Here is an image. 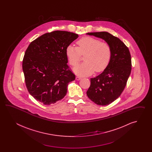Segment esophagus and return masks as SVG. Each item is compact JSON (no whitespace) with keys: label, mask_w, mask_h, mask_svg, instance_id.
<instances>
[{"label":"esophagus","mask_w":152,"mask_h":152,"mask_svg":"<svg viewBox=\"0 0 152 152\" xmlns=\"http://www.w3.org/2000/svg\"><path fill=\"white\" fill-rule=\"evenodd\" d=\"M75 79H76L77 80H80V79H81V77H78V76H77V77H75Z\"/></svg>","instance_id":"esophagus-1"}]
</instances>
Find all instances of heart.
<instances>
[{"mask_svg":"<svg viewBox=\"0 0 152 152\" xmlns=\"http://www.w3.org/2000/svg\"><path fill=\"white\" fill-rule=\"evenodd\" d=\"M78 47L69 45L66 53L69 62L75 66L80 61L81 55L84 62L77 65L73 71L80 76H88L96 72L103 71L109 65L111 56L110 46L106 42L92 37H85L77 42Z\"/></svg>","mask_w":152,"mask_h":152,"instance_id":"1","label":"heart"}]
</instances>
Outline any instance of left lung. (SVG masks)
I'll return each mask as SVG.
<instances>
[{
  "instance_id": "1",
  "label": "left lung",
  "mask_w": 152,
  "mask_h": 152,
  "mask_svg": "<svg viewBox=\"0 0 152 152\" xmlns=\"http://www.w3.org/2000/svg\"><path fill=\"white\" fill-rule=\"evenodd\" d=\"M86 35L103 39L111 49L109 65L101 74L91 78L90 86L86 92L87 97L94 103L107 105L120 97L126 86L132 70L129 49L120 39L106 31Z\"/></svg>"
}]
</instances>
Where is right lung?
Returning a JSON list of instances; mask_svg holds the SVG:
<instances>
[{"mask_svg":"<svg viewBox=\"0 0 152 152\" xmlns=\"http://www.w3.org/2000/svg\"><path fill=\"white\" fill-rule=\"evenodd\" d=\"M79 37L66 31L46 33L30 43L23 60L27 89L45 105L54 104L65 97L75 75L68 69L66 48Z\"/></svg>","mask_w":152,"mask_h":152,"instance_id":"add662e5","label":"right lung"}]
</instances>
